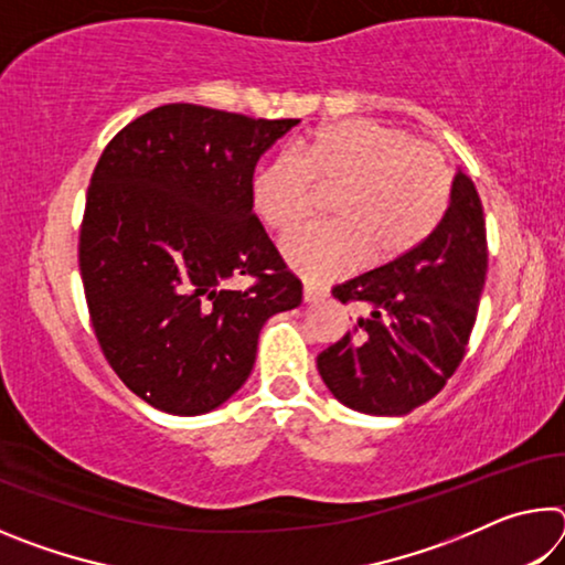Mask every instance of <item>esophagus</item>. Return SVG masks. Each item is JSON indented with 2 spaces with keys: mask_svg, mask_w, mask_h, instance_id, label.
<instances>
[{
  "mask_svg": "<svg viewBox=\"0 0 565 565\" xmlns=\"http://www.w3.org/2000/svg\"><path fill=\"white\" fill-rule=\"evenodd\" d=\"M323 296H327V289H323V286H319V284H303V301L306 303L319 301V299H323Z\"/></svg>",
  "mask_w": 565,
  "mask_h": 565,
  "instance_id": "obj_1",
  "label": "esophagus"
}]
</instances>
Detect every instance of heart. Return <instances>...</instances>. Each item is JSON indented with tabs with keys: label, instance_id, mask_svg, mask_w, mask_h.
Instances as JSON below:
<instances>
[{
	"label": "heart",
	"instance_id": "1",
	"mask_svg": "<svg viewBox=\"0 0 565 565\" xmlns=\"http://www.w3.org/2000/svg\"><path fill=\"white\" fill-rule=\"evenodd\" d=\"M323 196L337 222L309 224L281 242L291 269L329 281L359 264L384 266L414 252L444 222L454 169L441 147L374 119L327 124L301 149L256 171L252 206L271 232H289Z\"/></svg>",
	"mask_w": 565,
	"mask_h": 565
}]
</instances>
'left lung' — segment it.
Listing matches in <instances>:
<instances>
[{
    "label": "left lung",
    "mask_w": 565,
    "mask_h": 565,
    "mask_svg": "<svg viewBox=\"0 0 565 565\" xmlns=\"http://www.w3.org/2000/svg\"><path fill=\"white\" fill-rule=\"evenodd\" d=\"M486 269L481 196L458 171L444 222L424 244L331 291L356 303L359 319L319 353L323 384L363 414L398 416L426 404L463 359Z\"/></svg>",
    "instance_id": "left-lung-1"
}]
</instances>
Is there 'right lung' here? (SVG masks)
<instances>
[{
    "instance_id": "right-lung-1",
    "label": "right lung",
    "mask_w": 565,
    "mask_h": 565,
    "mask_svg": "<svg viewBox=\"0 0 565 565\" xmlns=\"http://www.w3.org/2000/svg\"><path fill=\"white\" fill-rule=\"evenodd\" d=\"M299 119L164 104L129 121L94 167L79 271L104 359L149 406L206 414L242 388L264 321L301 303L259 216V157ZM236 275L253 281L228 290Z\"/></svg>"
}]
</instances>
